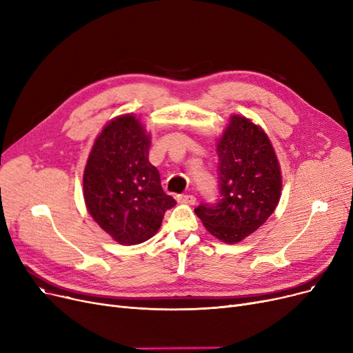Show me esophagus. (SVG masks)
<instances>
[{"mask_svg":"<svg viewBox=\"0 0 353 353\" xmlns=\"http://www.w3.org/2000/svg\"><path fill=\"white\" fill-rule=\"evenodd\" d=\"M177 201L183 203V205H194L196 197L193 194H180L177 196Z\"/></svg>","mask_w":353,"mask_h":353,"instance_id":"34e87169","label":"esophagus"}]
</instances>
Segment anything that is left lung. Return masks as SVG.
<instances>
[{"instance_id": "8db88e82", "label": "left lung", "mask_w": 353, "mask_h": 353, "mask_svg": "<svg viewBox=\"0 0 353 353\" xmlns=\"http://www.w3.org/2000/svg\"><path fill=\"white\" fill-rule=\"evenodd\" d=\"M221 199L194 213L221 242H242L274 212L282 196V170L265 130L250 119L232 114L216 141Z\"/></svg>"}]
</instances>
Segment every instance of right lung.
I'll use <instances>...</instances> for the list:
<instances>
[{
  "mask_svg": "<svg viewBox=\"0 0 353 353\" xmlns=\"http://www.w3.org/2000/svg\"><path fill=\"white\" fill-rule=\"evenodd\" d=\"M150 133L127 113L111 119L88 154L83 196L92 220L114 240L133 246L153 237L176 200L165 194L160 174L148 161Z\"/></svg>",
  "mask_w": 353,
  "mask_h": 353,
  "instance_id": "obj_1",
  "label": "right lung"
}]
</instances>
